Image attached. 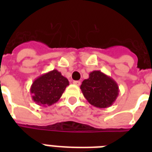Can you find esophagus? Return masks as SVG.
Masks as SVG:
<instances>
[{
    "instance_id": "1",
    "label": "esophagus",
    "mask_w": 152,
    "mask_h": 152,
    "mask_svg": "<svg viewBox=\"0 0 152 152\" xmlns=\"http://www.w3.org/2000/svg\"><path fill=\"white\" fill-rule=\"evenodd\" d=\"M73 84L77 86H80V80H74V81H73Z\"/></svg>"
}]
</instances>
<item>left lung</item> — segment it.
Wrapping results in <instances>:
<instances>
[{
  "label": "left lung",
  "instance_id": "obj_1",
  "mask_svg": "<svg viewBox=\"0 0 152 152\" xmlns=\"http://www.w3.org/2000/svg\"><path fill=\"white\" fill-rule=\"evenodd\" d=\"M80 86L84 97L95 107L107 108L114 103L119 95L117 83L100 71H93Z\"/></svg>",
  "mask_w": 152,
  "mask_h": 152
}]
</instances>
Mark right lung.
<instances>
[{
  "instance_id": "right-lung-1",
  "label": "right lung",
  "mask_w": 152,
  "mask_h": 152,
  "mask_svg": "<svg viewBox=\"0 0 152 152\" xmlns=\"http://www.w3.org/2000/svg\"><path fill=\"white\" fill-rule=\"evenodd\" d=\"M69 81L61 72L54 69L41 75L32 82L30 89L31 98L40 106H51L57 102Z\"/></svg>"
}]
</instances>
